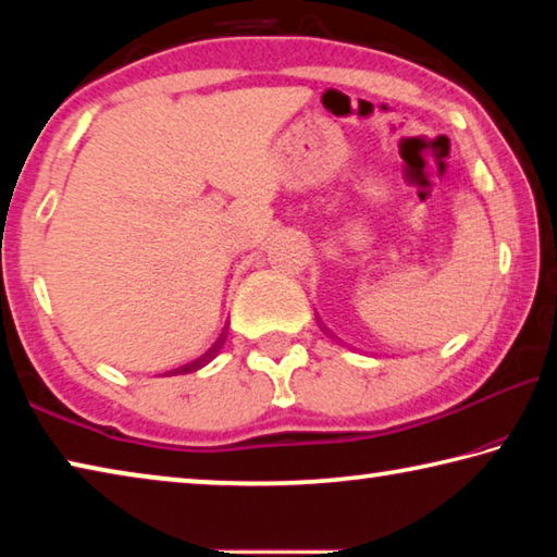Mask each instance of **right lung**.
<instances>
[{
  "mask_svg": "<svg viewBox=\"0 0 557 557\" xmlns=\"http://www.w3.org/2000/svg\"><path fill=\"white\" fill-rule=\"evenodd\" d=\"M223 346V342H221V338H219V342H215L211 348H209V351H206L201 358H199V361H194V363H186V366H182V369H176L178 373H188V371H194V369H199V366H203L206 361H209V358L211 356H215V351H219V348Z\"/></svg>",
  "mask_w": 557,
  "mask_h": 557,
  "instance_id": "1",
  "label": "right lung"
}]
</instances>
